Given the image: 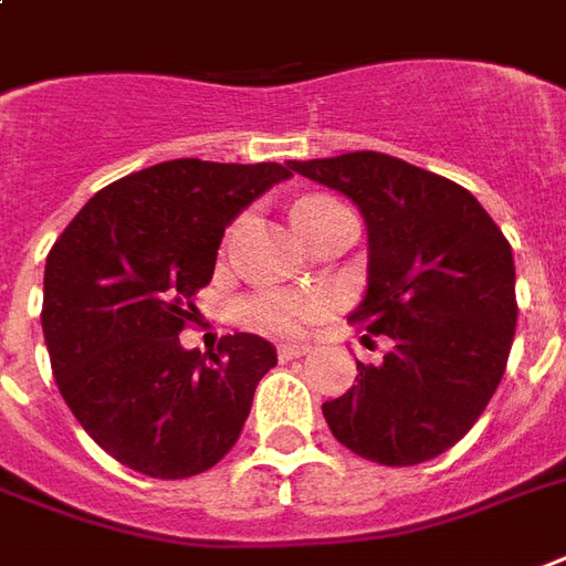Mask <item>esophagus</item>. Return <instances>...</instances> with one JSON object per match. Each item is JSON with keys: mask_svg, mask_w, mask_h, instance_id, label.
Here are the masks:
<instances>
[{"mask_svg": "<svg viewBox=\"0 0 566 566\" xmlns=\"http://www.w3.org/2000/svg\"><path fill=\"white\" fill-rule=\"evenodd\" d=\"M308 353V344H279V359L291 361Z\"/></svg>", "mask_w": 566, "mask_h": 566, "instance_id": "1", "label": "esophagus"}]
</instances>
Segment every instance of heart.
I'll use <instances>...</instances> for the list:
<instances>
[{
	"label": "heart",
	"mask_w": 566,
	"mask_h": 566,
	"mask_svg": "<svg viewBox=\"0 0 566 566\" xmlns=\"http://www.w3.org/2000/svg\"><path fill=\"white\" fill-rule=\"evenodd\" d=\"M329 207H338V201H332L326 196H308L300 198L293 205V222L296 228L312 219V216L329 210ZM332 305V296L323 291H305V293H282V291H264L254 293L243 302V321L249 326L261 332H270V335H300L308 326H314L317 321L326 317Z\"/></svg>",
	"instance_id": "1"
}]
</instances>
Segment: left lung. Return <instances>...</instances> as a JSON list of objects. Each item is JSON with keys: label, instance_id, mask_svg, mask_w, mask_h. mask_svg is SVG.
Masks as SVG:
<instances>
[{"label": "left lung", "instance_id": "left-lung-1", "mask_svg": "<svg viewBox=\"0 0 566 566\" xmlns=\"http://www.w3.org/2000/svg\"><path fill=\"white\" fill-rule=\"evenodd\" d=\"M291 168L365 216L368 291L350 323L365 344L388 340L379 365L356 361V386L323 403L332 437L379 465L433 460L472 430L507 368L511 243L469 189L398 157L353 150Z\"/></svg>", "mask_w": 566, "mask_h": 566}]
</instances>
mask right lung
Masks as SVG:
<instances>
[{
  "mask_svg": "<svg viewBox=\"0 0 566 566\" xmlns=\"http://www.w3.org/2000/svg\"><path fill=\"white\" fill-rule=\"evenodd\" d=\"M291 166L168 159L103 187L46 254L41 326L82 430L133 472L178 481L240 439L273 344L249 332L184 350L226 228Z\"/></svg>",
  "mask_w": 566,
  "mask_h": 566,
  "instance_id": "add662e5",
  "label": "right lung"
}]
</instances>
